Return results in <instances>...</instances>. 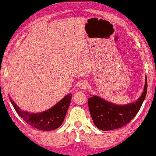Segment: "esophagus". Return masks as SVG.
<instances>
[{
  "instance_id": "1",
  "label": "esophagus",
  "mask_w": 156,
  "mask_h": 156,
  "mask_svg": "<svg viewBox=\"0 0 156 156\" xmlns=\"http://www.w3.org/2000/svg\"><path fill=\"white\" fill-rule=\"evenodd\" d=\"M88 87V83L86 81H83L80 84V88L81 90H86Z\"/></svg>"
}]
</instances>
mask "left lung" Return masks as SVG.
Wrapping results in <instances>:
<instances>
[{
  "label": "left lung",
  "instance_id": "8db88e82",
  "mask_svg": "<svg viewBox=\"0 0 156 156\" xmlns=\"http://www.w3.org/2000/svg\"><path fill=\"white\" fill-rule=\"evenodd\" d=\"M147 77L142 95L135 102L124 105L113 104L102 98L92 95L88 99V106L94 125L101 130L120 128L132 120L138 112L146 96Z\"/></svg>",
  "mask_w": 156,
  "mask_h": 156
}]
</instances>
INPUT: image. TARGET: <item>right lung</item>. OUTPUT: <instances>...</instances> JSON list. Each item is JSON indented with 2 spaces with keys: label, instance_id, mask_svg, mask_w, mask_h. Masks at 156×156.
Instances as JSON below:
<instances>
[{
  "label": "right lung",
  "instance_id": "obj_1",
  "mask_svg": "<svg viewBox=\"0 0 156 156\" xmlns=\"http://www.w3.org/2000/svg\"><path fill=\"white\" fill-rule=\"evenodd\" d=\"M9 98L16 112L27 124L38 130L49 131L55 130L62 124L69 107L72 94H67L51 108L39 113L22 110L11 98Z\"/></svg>",
  "mask_w": 156,
  "mask_h": 156
}]
</instances>
